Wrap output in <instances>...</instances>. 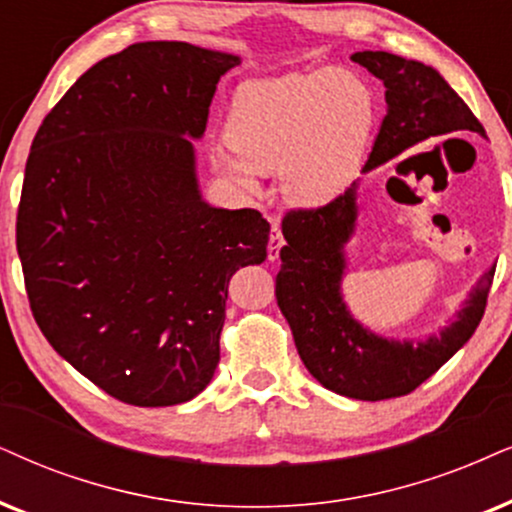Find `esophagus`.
<instances>
[{
  "label": "esophagus",
  "mask_w": 512,
  "mask_h": 512,
  "mask_svg": "<svg viewBox=\"0 0 512 512\" xmlns=\"http://www.w3.org/2000/svg\"><path fill=\"white\" fill-rule=\"evenodd\" d=\"M283 234L281 229H278V222L274 219V224H271V236H269V248H267V257L271 262L278 260V255H281V248H283Z\"/></svg>",
  "instance_id": "1"
}]
</instances>
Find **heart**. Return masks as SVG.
<instances>
[{
  "label": "heart",
  "instance_id": "1",
  "mask_svg": "<svg viewBox=\"0 0 512 512\" xmlns=\"http://www.w3.org/2000/svg\"><path fill=\"white\" fill-rule=\"evenodd\" d=\"M375 125V94L352 70H321L243 84L226 115L229 148L212 165L245 193L260 172L281 170V189L297 208H321L359 174Z\"/></svg>",
  "mask_w": 512,
  "mask_h": 512
}]
</instances>
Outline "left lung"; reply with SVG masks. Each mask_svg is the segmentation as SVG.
<instances>
[{"label":"left lung","instance_id":"8db88e82","mask_svg":"<svg viewBox=\"0 0 512 512\" xmlns=\"http://www.w3.org/2000/svg\"><path fill=\"white\" fill-rule=\"evenodd\" d=\"M352 61L385 84L387 113L364 170L371 172L420 141L484 127L432 66L387 51H357ZM359 181L316 210L283 217L276 302L293 331L302 364L335 394L361 401L401 397L439 371L480 326L496 264L484 271L449 326L423 340H394L368 331L342 297L345 245L357 231Z\"/></svg>","mask_w":512,"mask_h":512}]
</instances>
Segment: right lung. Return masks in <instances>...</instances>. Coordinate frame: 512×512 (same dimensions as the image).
<instances>
[{"label":"right lung","mask_w":512,"mask_h":512,"mask_svg":"<svg viewBox=\"0 0 512 512\" xmlns=\"http://www.w3.org/2000/svg\"><path fill=\"white\" fill-rule=\"evenodd\" d=\"M238 63L132 44L89 68L32 139L16 222L32 316L125 404H184L210 385L231 276L267 257V219L212 208L196 172L193 139Z\"/></svg>","instance_id":"add662e5"}]
</instances>
